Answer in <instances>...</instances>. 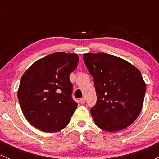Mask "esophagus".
Masks as SVG:
<instances>
[{
	"label": "esophagus",
	"mask_w": 159,
	"mask_h": 159,
	"mask_svg": "<svg viewBox=\"0 0 159 159\" xmlns=\"http://www.w3.org/2000/svg\"><path fill=\"white\" fill-rule=\"evenodd\" d=\"M85 102H86V99L84 98H81L80 99V103L82 104V105L85 103Z\"/></svg>",
	"instance_id": "34e87169"
}]
</instances>
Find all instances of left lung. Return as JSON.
<instances>
[{"label":"left lung","mask_w":159,"mask_h":159,"mask_svg":"<svg viewBox=\"0 0 159 159\" xmlns=\"http://www.w3.org/2000/svg\"><path fill=\"white\" fill-rule=\"evenodd\" d=\"M83 60L97 94L90 110L96 125L107 131L129 127L143 105L146 85L141 72L127 61L105 53L84 54Z\"/></svg>","instance_id":"1"}]
</instances>
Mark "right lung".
Instances as JSON below:
<instances>
[{
	"label": "right lung",
	"mask_w": 159,
	"mask_h": 159,
	"mask_svg": "<svg viewBox=\"0 0 159 159\" xmlns=\"http://www.w3.org/2000/svg\"><path fill=\"white\" fill-rule=\"evenodd\" d=\"M76 54L56 52L35 61L24 73L17 98L34 127L56 132L66 127L77 108L69 76L78 66Z\"/></svg>",
	"instance_id": "right-lung-1"
}]
</instances>
